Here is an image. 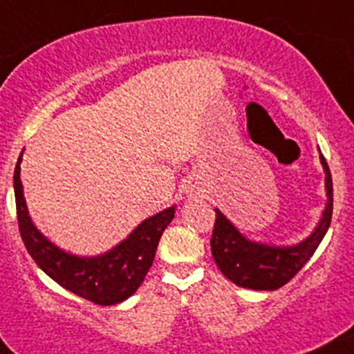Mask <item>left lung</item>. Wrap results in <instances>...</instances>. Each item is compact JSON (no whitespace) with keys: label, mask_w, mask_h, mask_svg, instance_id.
Segmentation results:
<instances>
[{"label":"left lung","mask_w":354,"mask_h":354,"mask_svg":"<svg viewBox=\"0 0 354 354\" xmlns=\"http://www.w3.org/2000/svg\"><path fill=\"white\" fill-rule=\"evenodd\" d=\"M319 160L326 175L325 186L328 201L315 233L295 247L278 248L248 241L221 212L215 210L210 240L212 255L227 280L243 288L276 290L287 285L311 259L330 225L332 208H334V186H332L330 170L325 158L319 156Z\"/></svg>","instance_id":"8db88e82"}]
</instances>
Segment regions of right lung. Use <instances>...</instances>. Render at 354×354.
<instances>
[{
    "label": "right lung",
    "instance_id": "obj_1",
    "mask_svg": "<svg viewBox=\"0 0 354 354\" xmlns=\"http://www.w3.org/2000/svg\"><path fill=\"white\" fill-rule=\"evenodd\" d=\"M20 161L22 156L13 174L17 221L24 245L36 264L60 287L93 304L111 306L129 299L153 266L158 241L174 218L175 208H167L144 221L127 240L100 257H76L50 243L29 218L20 183Z\"/></svg>",
    "mask_w": 354,
    "mask_h": 354
}]
</instances>
